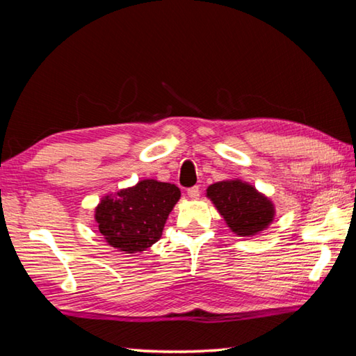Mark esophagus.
Instances as JSON below:
<instances>
[{
  "instance_id": "34e87169",
  "label": "esophagus",
  "mask_w": 356,
  "mask_h": 356,
  "mask_svg": "<svg viewBox=\"0 0 356 356\" xmlns=\"http://www.w3.org/2000/svg\"><path fill=\"white\" fill-rule=\"evenodd\" d=\"M186 195H188V197L190 199H199V196H200V188L199 186H191V188H188V191H186Z\"/></svg>"
}]
</instances>
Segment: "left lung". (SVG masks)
Returning <instances> with one entry per match:
<instances>
[{"instance_id":"8db88e82","label":"left lung","mask_w":356,"mask_h":356,"mask_svg":"<svg viewBox=\"0 0 356 356\" xmlns=\"http://www.w3.org/2000/svg\"><path fill=\"white\" fill-rule=\"evenodd\" d=\"M211 200L232 232L252 236L268 227L274 219V205L254 186L241 180H222L207 188Z\"/></svg>"}]
</instances>
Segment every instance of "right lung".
<instances>
[{
  "instance_id": "1",
  "label": "right lung",
  "mask_w": 356,
  "mask_h": 356,
  "mask_svg": "<svg viewBox=\"0 0 356 356\" xmlns=\"http://www.w3.org/2000/svg\"><path fill=\"white\" fill-rule=\"evenodd\" d=\"M180 199L174 184L141 180L116 196H104L96 207V222L106 241L126 254L146 250L157 243L172 207Z\"/></svg>"
}]
</instances>
